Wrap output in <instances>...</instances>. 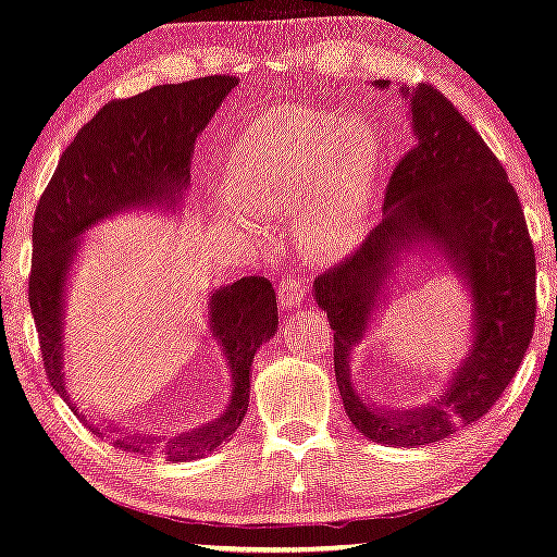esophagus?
I'll return each mask as SVG.
<instances>
[{"label": "esophagus", "instance_id": "34e87169", "mask_svg": "<svg viewBox=\"0 0 557 557\" xmlns=\"http://www.w3.org/2000/svg\"><path fill=\"white\" fill-rule=\"evenodd\" d=\"M307 294V284L305 278L299 276H286L284 284L278 286V307H284V310H292V307H297L301 299H305Z\"/></svg>", "mask_w": 557, "mask_h": 557}]
</instances>
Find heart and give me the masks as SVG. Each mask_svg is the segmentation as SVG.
<instances>
[{
	"mask_svg": "<svg viewBox=\"0 0 557 557\" xmlns=\"http://www.w3.org/2000/svg\"><path fill=\"white\" fill-rule=\"evenodd\" d=\"M376 149L367 128L341 115L276 106L258 115L230 152L219 211L250 230V214H299L301 256L331 263L367 235Z\"/></svg>",
	"mask_w": 557,
	"mask_h": 557,
	"instance_id": "heart-1",
	"label": "heart"
}]
</instances>
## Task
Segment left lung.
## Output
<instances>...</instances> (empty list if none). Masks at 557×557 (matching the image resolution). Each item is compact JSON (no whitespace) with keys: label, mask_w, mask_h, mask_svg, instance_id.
Returning <instances> with one entry per match:
<instances>
[{"label":"left lung","mask_w":557,"mask_h":557,"mask_svg":"<svg viewBox=\"0 0 557 557\" xmlns=\"http://www.w3.org/2000/svg\"><path fill=\"white\" fill-rule=\"evenodd\" d=\"M374 85L384 89L389 82ZM403 98L416 144L389 177L384 219L351 258L314 278L312 294L335 331V382L351 423L372 442L416 449L475 423L509 387L532 341L537 265L524 209L488 144L425 82L405 87ZM425 246L469 289L473 341L442 396L421 409L393 411L355 393L350 361L401 252Z\"/></svg>","instance_id":"left-lung-1"}]
</instances>
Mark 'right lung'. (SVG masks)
Wrapping results in <instances>:
<instances>
[{"mask_svg": "<svg viewBox=\"0 0 557 557\" xmlns=\"http://www.w3.org/2000/svg\"><path fill=\"white\" fill-rule=\"evenodd\" d=\"M237 85L235 77H201L160 85L128 100H113L79 128L57 173L40 196L33 219L30 310L36 320L46 374L69 408L102 436L95 418L82 416L69 397L64 372V299L69 271L89 226L134 209L173 211L190 185V157L198 134ZM278 327L276 292L263 276L219 286L209 297V331L232 374V395L222 416L194 431L162 438L126 434L106 423V434L123 449H160L170 462L201 459L224 444L243 423L250 403V367L258 348Z\"/></svg>", "mask_w": 557, "mask_h": 557, "instance_id": "right-lung-1", "label": "right lung"}]
</instances>
